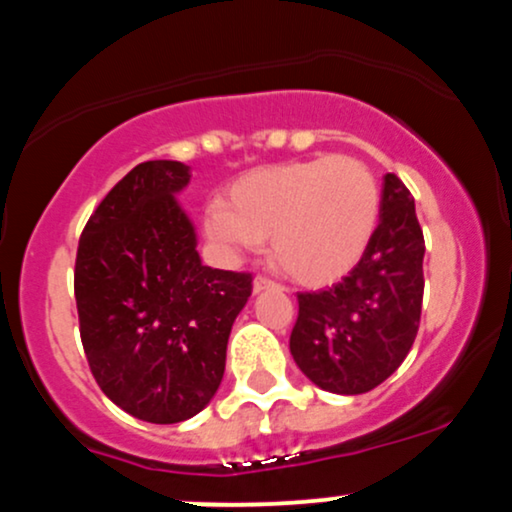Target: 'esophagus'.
I'll return each instance as SVG.
<instances>
[{"label":"esophagus","instance_id":"34e87169","mask_svg":"<svg viewBox=\"0 0 512 512\" xmlns=\"http://www.w3.org/2000/svg\"><path fill=\"white\" fill-rule=\"evenodd\" d=\"M276 288H280L278 283H273V280H268V278H263V276H258L254 280V293H263V290H276Z\"/></svg>","mask_w":512,"mask_h":512}]
</instances>
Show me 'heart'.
I'll use <instances>...</instances> for the list:
<instances>
[{
	"label": "heart",
	"mask_w": 512,
	"mask_h": 512,
	"mask_svg": "<svg viewBox=\"0 0 512 512\" xmlns=\"http://www.w3.org/2000/svg\"><path fill=\"white\" fill-rule=\"evenodd\" d=\"M378 212L381 190L366 163L320 156L241 175L227 205L207 207L205 232L229 254L256 251L271 239L280 271L302 285H329L366 254Z\"/></svg>",
	"instance_id": "b5f03b06"
}]
</instances>
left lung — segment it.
Listing matches in <instances>:
<instances>
[{"mask_svg": "<svg viewBox=\"0 0 512 512\" xmlns=\"http://www.w3.org/2000/svg\"><path fill=\"white\" fill-rule=\"evenodd\" d=\"M378 227L366 254L320 293H298L290 354L329 393H368L395 371L417 337L425 239L415 200L398 175L383 178Z\"/></svg>", "mask_w": 512, "mask_h": 512, "instance_id": "1", "label": "left lung"}]
</instances>
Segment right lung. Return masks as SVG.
Returning a JSON list of instances; mask_svg holds the SVG:
<instances>
[{"label": "right lung", "instance_id": "right-lung-1", "mask_svg": "<svg viewBox=\"0 0 512 512\" xmlns=\"http://www.w3.org/2000/svg\"><path fill=\"white\" fill-rule=\"evenodd\" d=\"M190 166L146 161L100 202L80 236L75 300L102 393L156 425L190 420L217 393L251 273L202 266L175 195Z\"/></svg>", "mask_w": 512, "mask_h": 512}]
</instances>
